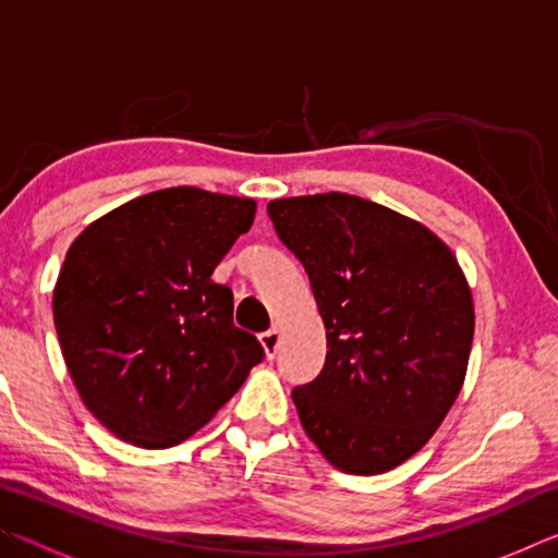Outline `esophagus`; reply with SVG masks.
<instances>
[{
  "instance_id": "obj_1",
  "label": "esophagus",
  "mask_w": 558,
  "mask_h": 558,
  "mask_svg": "<svg viewBox=\"0 0 558 558\" xmlns=\"http://www.w3.org/2000/svg\"><path fill=\"white\" fill-rule=\"evenodd\" d=\"M260 344H263V352H266L268 359L276 356L278 344H280V329H268V332H263Z\"/></svg>"
}]
</instances>
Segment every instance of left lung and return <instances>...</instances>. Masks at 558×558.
I'll use <instances>...</instances> for the list:
<instances>
[{"label": "left lung", "mask_w": 558, "mask_h": 558, "mask_svg": "<svg viewBox=\"0 0 558 558\" xmlns=\"http://www.w3.org/2000/svg\"><path fill=\"white\" fill-rule=\"evenodd\" d=\"M268 216L327 332L323 372L292 391L302 428L349 475L399 468L465 381L475 335L465 272L428 226L362 196L272 199Z\"/></svg>", "instance_id": "left-lung-1"}]
</instances>
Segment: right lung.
I'll return each instance as SVG.
<instances>
[{
  "label": "right lung",
  "mask_w": 558,
  "mask_h": 558,
  "mask_svg": "<svg viewBox=\"0 0 558 558\" xmlns=\"http://www.w3.org/2000/svg\"><path fill=\"white\" fill-rule=\"evenodd\" d=\"M256 219L245 196L172 186L137 196L71 243L53 325L81 401L112 436L172 448L199 430L263 359L233 325L214 268Z\"/></svg>",
  "instance_id": "right-lung-1"
}]
</instances>
